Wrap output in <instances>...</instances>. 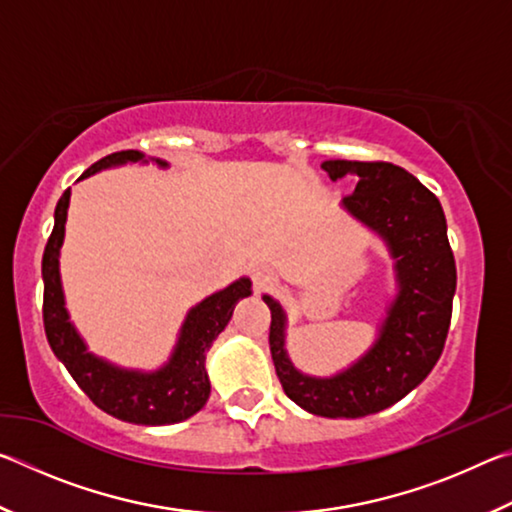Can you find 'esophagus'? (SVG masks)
Instances as JSON below:
<instances>
[{"label": "esophagus", "mask_w": 512, "mask_h": 512, "mask_svg": "<svg viewBox=\"0 0 512 512\" xmlns=\"http://www.w3.org/2000/svg\"><path fill=\"white\" fill-rule=\"evenodd\" d=\"M273 284H275V275L268 271V268H255V271H253V287H255L257 293L273 289Z\"/></svg>", "instance_id": "esophagus-1"}]
</instances>
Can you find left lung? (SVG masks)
<instances>
[{"mask_svg":"<svg viewBox=\"0 0 512 512\" xmlns=\"http://www.w3.org/2000/svg\"><path fill=\"white\" fill-rule=\"evenodd\" d=\"M320 167L332 180L357 178L343 207L386 241L397 296L372 348L334 377H309L293 366L284 348L287 314L264 296L271 309L268 345L289 400L323 418H363L400 402L436 366L452 320L456 264L440 201L409 171L359 160H325Z\"/></svg>","mask_w":512,"mask_h":512,"instance_id":"8db88e82","label":"left lung"}]
</instances>
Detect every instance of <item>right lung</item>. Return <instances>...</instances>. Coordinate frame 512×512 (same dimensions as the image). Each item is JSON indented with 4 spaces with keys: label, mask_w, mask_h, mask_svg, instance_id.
<instances>
[{
    "label": "right lung",
    "mask_w": 512,
    "mask_h": 512,
    "mask_svg": "<svg viewBox=\"0 0 512 512\" xmlns=\"http://www.w3.org/2000/svg\"><path fill=\"white\" fill-rule=\"evenodd\" d=\"M126 162H149L140 151H119L94 162L83 178L101 169L119 167ZM160 167L167 162L153 160ZM69 207V189L60 196L54 212V230L42 255V280H45V300H42V320H45L47 341L56 357L63 361L81 391L112 418L133 424H173L192 418L210 397V377L205 370V352L230 323L232 311L241 298L250 296V280L239 277L230 287L212 293L210 298L189 309L178 343L171 359L160 370L142 372L119 368L88 352V345L69 323L65 309L63 284H60L58 255L65 239V221Z\"/></svg>",
    "instance_id": "right-lung-1"
}]
</instances>
